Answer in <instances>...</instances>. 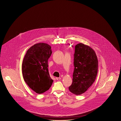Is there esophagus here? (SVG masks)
I'll return each mask as SVG.
<instances>
[{"label":"esophagus","instance_id":"34e87169","mask_svg":"<svg viewBox=\"0 0 121 121\" xmlns=\"http://www.w3.org/2000/svg\"><path fill=\"white\" fill-rule=\"evenodd\" d=\"M61 78L60 77H56V79L58 80H61Z\"/></svg>","mask_w":121,"mask_h":121}]
</instances>
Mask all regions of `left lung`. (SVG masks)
Returning a JSON list of instances; mask_svg holds the SVG:
<instances>
[{"label":"left lung","mask_w":121,"mask_h":121,"mask_svg":"<svg viewBox=\"0 0 121 121\" xmlns=\"http://www.w3.org/2000/svg\"><path fill=\"white\" fill-rule=\"evenodd\" d=\"M73 63V82L69 89L79 95L85 92L94 82L98 71V60L91 48L79 43L75 48Z\"/></svg>","instance_id":"obj_1"}]
</instances>
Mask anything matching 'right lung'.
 Wrapping results in <instances>:
<instances>
[{"mask_svg":"<svg viewBox=\"0 0 121 121\" xmlns=\"http://www.w3.org/2000/svg\"><path fill=\"white\" fill-rule=\"evenodd\" d=\"M52 53L49 45L39 43L27 51L22 63V73L30 88L41 94L49 90L53 80L48 69V59Z\"/></svg>","mask_w":121,"mask_h":121,"instance_id":"right-lung-1","label":"right lung"}]
</instances>
